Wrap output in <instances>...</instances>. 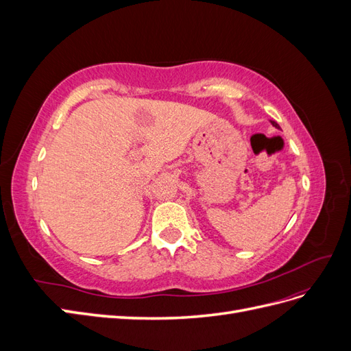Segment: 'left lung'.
<instances>
[{
  "label": "left lung",
  "mask_w": 351,
  "mask_h": 351,
  "mask_svg": "<svg viewBox=\"0 0 351 351\" xmlns=\"http://www.w3.org/2000/svg\"><path fill=\"white\" fill-rule=\"evenodd\" d=\"M271 123H272V125H274V127H277V129H280V125H278L277 123H275V121H271Z\"/></svg>",
  "instance_id": "left-lung-1"
}]
</instances>
